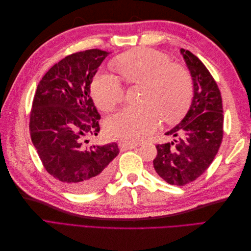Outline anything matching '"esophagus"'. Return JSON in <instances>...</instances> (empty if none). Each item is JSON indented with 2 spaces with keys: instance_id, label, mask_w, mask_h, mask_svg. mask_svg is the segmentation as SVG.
Wrapping results in <instances>:
<instances>
[{
  "instance_id": "1",
  "label": "esophagus",
  "mask_w": 251,
  "mask_h": 251,
  "mask_svg": "<svg viewBox=\"0 0 251 251\" xmlns=\"http://www.w3.org/2000/svg\"><path fill=\"white\" fill-rule=\"evenodd\" d=\"M119 146H120L121 150H131V149L137 148L138 144L133 143V142H126V141H124V142H120Z\"/></svg>"
}]
</instances>
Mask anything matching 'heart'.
Returning <instances> with one entry per match:
<instances>
[{
	"instance_id": "heart-1",
	"label": "heart",
	"mask_w": 251,
	"mask_h": 251,
	"mask_svg": "<svg viewBox=\"0 0 251 251\" xmlns=\"http://www.w3.org/2000/svg\"><path fill=\"white\" fill-rule=\"evenodd\" d=\"M116 69L128 85H140V108L128 107L105 120V133L112 138L139 141L153 133L160 124L174 123L186 112L193 96L191 75L179 65H173L164 53L138 48L121 54ZM91 94L96 107L110 111L124 100L125 91L110 73H97L91 83Z\"/></svg>"
}]
</instances>
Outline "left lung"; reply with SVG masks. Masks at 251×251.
<instances>
[{
    "mask_svg": "<svg viewBox=\"0 0 251 251\" xmlns=\"http://www.w3.org/2000/svg\"><path fill=\"white\" fill-rule=\"evenodd\" d=\"M192 75L194 96L180 124L165 135L176 139L157 144L154 169L172 185H185L208 169L223 138L222 97L217 82L201 60L191 51L181 49Z\"/></svg>",
    "mask_w": 251,
    "mask_h": 251,
    "instance_id": "left-lung-1",
    "label": "left lung"
}]
</instances>
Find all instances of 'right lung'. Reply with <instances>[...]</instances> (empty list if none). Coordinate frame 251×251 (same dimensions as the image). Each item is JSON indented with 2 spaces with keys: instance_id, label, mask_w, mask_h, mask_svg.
<instances>
[{
  "instance_id": "obj_1",
  "label": "right lung",
  "mask_w": 251,
  "mask_h": 251,
  "mask_svg": "<svg viewBox=\"0 0 251 251\" xmlns=\"http://www.w3.org/2000/svg\"><path fill=\"white\" fill-rule=\"evenodd\" d=\"M108 54L90 49L66 56L44 75L34 94L29 123L32 143L44 168L72 193L100 188L119 154L115 142L89 148L82 143L100 130L90 87Z\"/></svg>"
}]
</instances>
